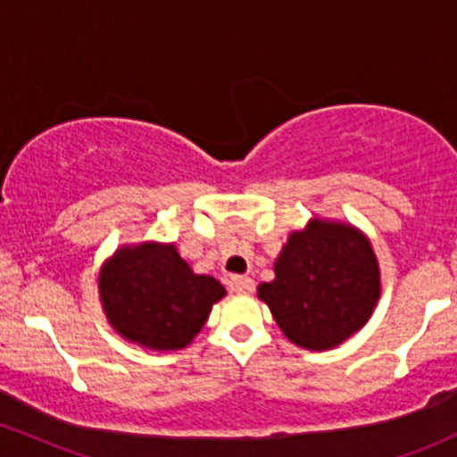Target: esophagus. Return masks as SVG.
<instances>
[{
    "instance_id": "esophagus-1",
    "label": "esophagus",
    "mask_w": 457,
    "mask_h": 457,
    "mask_svg": "<svg viewBox=\"0 0 457 457\" xmlns=\"http://www.w3.org/2000/svg\"><path fill=\"white\" fill-rule=\"evenodd\" d=\"M256 289V285H253L252 278L247 276H234L232 280H229V291L234 293H252Z\"/></svg>"
}]
</instances>
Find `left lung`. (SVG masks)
Segmentation results:
<instances>
[{
  "instance_id": "8db88e82",
  "label": "left lung",
  "mask_w": 457,
  "mask_h": 457,
  "mask_svg": "<svg viewBox=\"0 0 457 457\" xmlns=\"http://www.w3.org/2000/svg\"><path fill=\"white\" fill-rule=\"evenodd\" d=\"M276 278L258 287L287 339L328 350L357 333L381 295L372 245L357 228L311 219L291 232L273 265Z\"/></svg>"
}]
</instances>
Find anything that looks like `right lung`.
I'll return each instance as SVG.
<instances>
[{"mask_svg":"<svg viewBox=\"0 0 457 457\" xmlns=\"http://www.w3.org/2000/svg\"><path fill=\"white\" fill-rule=\"evenodd\" d=\"M109 324L151 350L186 348L225 295L212 276H199L172 243L120 247L98 278Z\"/></svg>","mask_w":457,"mask_h":457,"instance_id":"add662e5","label":"right lung"}]
</instances>
